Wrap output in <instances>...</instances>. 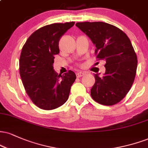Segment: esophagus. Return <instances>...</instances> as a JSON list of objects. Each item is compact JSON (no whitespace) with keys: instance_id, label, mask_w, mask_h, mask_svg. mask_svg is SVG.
Wrapping results in <instances>:
<instances>
[{"instance_id":"obj_1","label":"esophagus","mask_w":148,"mask_h":148,"mask_svg":"<svg viewBox=\"0 0 148 148\" xmlns=\"http://www.w3.org/2000/svg\"><path fill=\"white\" fill-rule=\"evenodd\" d=\"M85 73L84 72H79L76 73V76H77L78 78L79 77H81V76H83V75H85Z\"/></svg>"}]
</instances>
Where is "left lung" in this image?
<instances>
[{
  "mask_svg": "<svg viewBox=\"0 0 148 148\" xmlns=\"http://www.w3.org/2000/svg\"><path fill=\"white\" fill-rule=\"evenodd\" d=\"M76 26L91 39L98 59L106 61L104 76L94 74L92 98L105 106L120 102L130 91L136 76L138 61L130 40L122 30L106 23H77Z\"/></svg>",
  "mask_w": 148,
  "mask_h": 148,
  "instance_id": "1",
  "label": "left lung"
}]
</instances>
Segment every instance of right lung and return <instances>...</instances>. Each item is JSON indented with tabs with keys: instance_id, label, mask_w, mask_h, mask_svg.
Returning <instances> with one entry per match:
<instances>
[{
	"instance_id": "1",
	"label": "right lung",
	"mask_w": 148,
	"mask_h": 148,
	"mask_svg": "<svg viewBox=\"0 0 148 148\" xmlns=\"http://www.w3.org/2000/svg\"><path fill=\"white\" fill-rule=\"evenodd\" d=\"M74 23H54L40 27L22 48L19 60L21 80L30 99L40 109L51 110L63 105L76 79L72 71L58 75L53 67L54 55L60 51V37Z\"/></svg>"
}]
</instances>
